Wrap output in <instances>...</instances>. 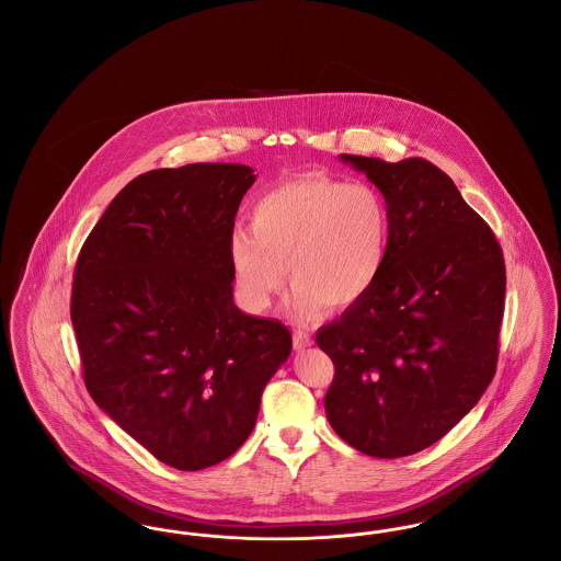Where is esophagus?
Listing matches in <instances>:
<instances>
[{
    "label": "esophagus",
    "instance_id": "1",
    "mask_svg": "<svg viewBox=\"0 0 561 561\" xmlns=\"http://www.w3.org/2000/svg\"><path fill=\"white\" fill-rule=\"evenodd\" d=\"M293 345L296 351H305V348L313 345V339L307 332H302V330H294Z\"/></svg>",
    "mask_w": 561,
    "mask_h": 561
}]
</instances>
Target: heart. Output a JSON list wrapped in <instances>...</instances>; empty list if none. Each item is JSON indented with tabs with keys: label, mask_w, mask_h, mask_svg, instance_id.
I'll return each instance as SVG.
<instances>
[{
	"label": "heart",
	"mask_w": 561,
	"mask_h": 561,
	"mask_svg": "<svg viewBox=\"0 0 561 561\" xmlns=\"http://www.w3.org/2000/svg\"><path fill=\"white\" fill-rule=\"evenodd\" d=\"M389 250V213L368 185L300 176L265 191L250 208L248 229L229 240L241 300L267 309L286 284L293 307L316 318L328 305L347 309L378 282Z\"/></svg>",
	"instance_id": "heart-1"
}]
</instances>
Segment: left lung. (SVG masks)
<instances>
[{"label":"left lung","instance_id":"left-lung-1","mask_svg":"<svg viewBox=\"0 0 561 561\" xmlns=\"http://www.w3.org/2000/svg\"><path fill=\"white\" fill-rule=\"evenodd\" d=\"M341 160L385 195L389 250L373 290L318 330L334 362L323 405L348 446L400 458L442 439L496 373L505 259L492 229L431 161Z\"/></svg>","mask_w":561,"mask_h":561}]
</instances>
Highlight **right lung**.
Masks as SVG:
<instances>
[{
	"label": "right lung",
	"mask_w": 561,
	"mask_h": 561,
	"mask_svg": "<svg viewBox=\"0 0 561 561\" xmlns=\"http://www.w3.org/2000/svg\"><path fill=\"white\" fill-rule=\"evenodd\" d=\"M252 172L188 163L136 176L76 263L71 321L92 400L181 471L240 448L293 351L282 321L233 302L229 240Z\"/></svg>",
	"instance_id": "right-lung-1"
}]
</instances>
